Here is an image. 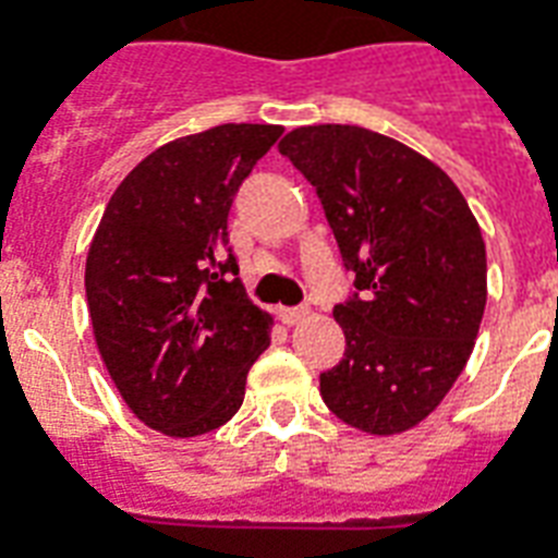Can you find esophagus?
Masks as SVG:
<instances>
[{"mask_svg": "<svg viewBox=\"0 0 558 558\" xmlns=\"http://www.w3.org/2000/svg\"><path fill=\"white\" fill-rule=\"evenodd\" d=\"M280 322L287 324V327H292V324H301L310 315V310L306 306H280L278 310Z\"/></svg>", "mask_w": 558, "mask_h": 558, "instance_id": "1", "label": "esophagus"}]
</instances>
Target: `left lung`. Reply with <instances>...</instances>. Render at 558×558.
Returning a JSON list of instances; mask_svg holds the SVG:
<instances>
[{"mask_svg":"<svg viewBox=\"0 0 558 558\" xmlns=\"http://www.w3.org/2000/svg\"><path fill=\"white\" fill-rule=\"evenodd\" d=\"M315 187L353 292L332 318L344 359L322 373L332 414L399 434L440 405L475 348L486 245L434 161L365 126H298L278 144Z\"/></svg>","mask_w":558,"mask_h":558,"instance_id":"left-lung-1","label":"left lung"}]
</instances>
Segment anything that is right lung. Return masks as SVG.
<instances>
[{"label": "right lung", "instance_id": "obj_1", "mask_svg": "<svg viewBox=\"0 0 558 558\" xmlns=\"http://www.w3.org/2000/svg\"><path fill=\"white\" fill-rule=\"evenodd\" d=\"M222 124L153 150L112 193L86 257L95 341L144 425L196 437L228 423L271 318L236 278L228 210L280 138Z\"/></svg>", "mask_w": 558, "mask_h": 558}]
</instances>
